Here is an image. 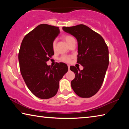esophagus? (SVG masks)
<instances>
[{
	"mask_svg": "<svg viewBox=\"0 0 129 129\" xmlns=\"http://www.w3.org/2000/svg\"><path fill=\"white\" fill-rule=\"evenodd\" d=\"M68 69H70V65H68Z\"/></svg>",
	"mask_w": 129,
	"mask_h": 129,
	"instance_id": "esophagus-1",
	"label": "esophagus"
}]
</instances>
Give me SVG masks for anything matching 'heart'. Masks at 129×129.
Wrapping results in <instances>:
<instances>
[{
  "label": "heart",
  "instance_id": "obj_1",
  "mask_svg": "<svg viewBox=\"0 0 129 129\" xmlns=\"http://www.w3.org/2000/svg\"><path fill=\"white\" fill-rule=\"evenodd\" d=\"M63 39L66 41V43H67V44L69 45L71 44L73 42V41L75 40V38H73V36H72L71 35H66L63 36ZM56 41L54 40L53 41V43H52V48L54 50L56 48ZM71 59V57L68 56H62L60 58V60L61 61L65 62H70Z\"/></svg>",
  "mask_w": 129,
  "mask_h": 129
}]
</instances>
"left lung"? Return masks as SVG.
Wrapping results in <instances>:
<instances>
[{
	"label": "left lung",
	"mask_w": 129,
	"mask_h": 129,
	"mask_svg": "<svg viewBox=\"0 0 129 129\" xmlns=\"http://www.w3.org/2000/svg\"><path fill=\"white\" fill-rule=\"evenodd\" d=\"M62 29L77 39V62L84 67L80 70L79 68L70 67V69L75 74V79L71 81L72 88L80 97H92L101 88L108 69V46L100 34L85 25L63 27Z\"/></svg>",
	"instance_id": "1"
}]
</instances>
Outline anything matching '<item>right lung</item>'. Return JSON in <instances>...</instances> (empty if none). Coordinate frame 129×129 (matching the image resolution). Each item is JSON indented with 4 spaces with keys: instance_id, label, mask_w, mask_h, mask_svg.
Here are the masks:
<instances>
[{
    "instance_id": "right-lung-1",
    "label": "right lung",
    "mask_w": 129,
    "mask_h": 129,
    "mask_svg": "<svg viewBox=\"0 0 129 129\" xmlns=\"http://www.w3.org/2000/svg\"><path fill=\"white\" fill-rule=\"evenodd\" d=\"M59 27L40 24L26 35L19 52L20 70L28 88L41 99H48L57 93L59 81L68 71L67 64L57 62L53 67L47 61L54 54L52 43Z\"/></svg>"
}]
</instances>
